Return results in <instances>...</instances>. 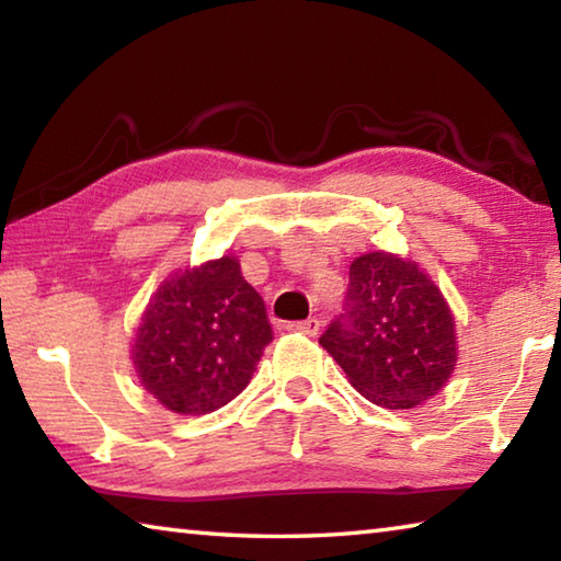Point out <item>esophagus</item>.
I'll list each match as a JSON object with an SVG mask.
<instances>
[{"label":"esophagus","mask_w":561,"mask_h":561,"mask_svg":"<svg viewBox=\"0 0 561 561\" xmlns=\"http://www.w3.org/2000/svg\"><path fill=\"white\" fill-rule=\"evenodd\" d=\"M287 329L289 331H299V334H307V336H317L319 329H321V321L314 319V317H309V319H304V321H291V324H287Z\"/></svg>","instance_id":"obj_1"}]
</instances>
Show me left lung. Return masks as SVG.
Listing matches in <instances>:
<instances>
[{
    "label": "left lung",
    "mask_w": 561,
    "mask_h": 561,
    "mask_svg": "<svg viewBox=\"0 0 561 561\" xmlns=\"http://www.w3.org/2000/svg\"><path fill=\"white\" fill-rule=\"evenodd\" d=\"M351 386L383 408H413L455 366V321L438 287L388 252L354 260L341 314L319 336Z\"/></svg>",
    "instance_id": "1"
}]
</instances>
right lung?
Returning a JSON list of instances; mask_svg holds the SVG:
<instances>
[{"mask_svg":"<svg viewBox=\"0 0 561 561\" xmlns=\"http://www.w3.org/2000/svg\"><path fill=\"white\" fill-rule=\"evenodd\" d=\"M274 339L267 307L222 257L160 284L140 321L133 360L140 383L173 413L205 415L244 391Z\"/></svg>","mask_w":561,"mask_h":561,"instance_id":"1","label":"right lung"}]
</instances>
